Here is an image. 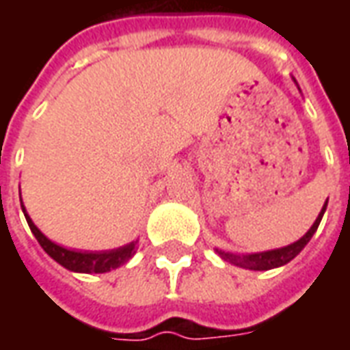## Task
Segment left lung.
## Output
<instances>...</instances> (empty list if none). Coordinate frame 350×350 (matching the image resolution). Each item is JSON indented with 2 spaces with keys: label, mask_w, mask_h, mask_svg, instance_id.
I'll return each instance as SVG.
<instances>
[{
  "label": "left lung",
  "mask_w": 350,
  "mask_h": 350,
  "mask_svg": "<svg viewBox=\"0 0 350 350\" xmlns=\"http://www.w3.org/2000/svg\"><path fill=\"white\" fill-rule=\"evenodd\" d=\"M326 204H328V202H324L323 210L319 213V217H317L315 223H313V227L306 232V236H301L298 242L291 243V245H286V247H281V250L273 251H264V253H255V255H232V253H225V251H217V253H219V257L223 258V260L234 264V266H240V268H247V270H271V268L283 266V264L291 262V260L308 245V242L311 240V236L315 234L317 228H319V223L323 219Z\"/></svg>",
  "instance_id": "left-lung-1"
}]
</instances>
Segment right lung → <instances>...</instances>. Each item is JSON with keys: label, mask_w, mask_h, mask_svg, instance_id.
Instances as JSON below:
<instances>
[{"label": "right lung", "mask_w": 350, "mask_h": 350, "mask_svg": "<svg viewBox=\"0 0 350 350\" xmlns=\"http://www.w3.org/2000/svg\"><path fill=\"white\" fill-rule=\"evenodd\" d=\"M22 212L26 215L27 225H29L31 232L37 238V242L41 243L42 250L46 251L50 257L54 258L56 262L62 264L64 268H67V270L82 271V273H105V271L116 270V268L123 266V264L135 255V245H137V242L129 243L125 247H120V250L103 251V253H86V251L82 253V251H71L65 250V247H59L57 243L50 242L49 238L42 234L39 228L35 227L33 221L29 219V215L24 210V206H22Z\"/></svg>", "instance_id": "1"}]
</instances>
